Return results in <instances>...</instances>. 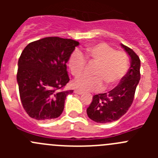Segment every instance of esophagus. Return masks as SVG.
I'll use <instances>...</instances> for the list:
<instances>
[{
    "instance_id": "obj_1",
    "label": "esophagus",
    "mask_w": 158,
    "mask_h": 158,
    "mask_svg": "<svg viewBox=\"0 0 158 158\" xmlns=\"http://www.w3.org/2000/svg\"><path fill=\"white\" fill-rule=\"evenodd\" d=\"M74 93H76V94L82 95V94H83V92L80 91V90H77V89H75V90H74Z\"/></svg>"
}]
</instances>
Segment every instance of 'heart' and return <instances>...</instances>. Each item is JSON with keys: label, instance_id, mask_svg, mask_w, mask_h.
I'll return each instance as SVG.
<instances>
[{"label": "heart", "instance_id": "heart-1", "mask_svg": "<svg viewBox=\"0 0 158 158\" xmlns=\"http://www.w3.org/2000/svg\"><path fill=\"white\" fill-rule=\"evenodd\" d=\"M89 65H94L90 71L92 77H81L73 83L76 89L83 91H94L103 86L109 89L116 86L129 69V57L126 52L115 51L105 43L88 46L84 51ZM85 58L79 52L71 54L68 60L69 70L77 77L84 73L86 67Z\"/></svg>", "mask_w": 158, "mask_h": 158}]
</instances>
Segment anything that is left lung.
Instances as JSON below:
<instances>
[{"mask_svg": "<svg viewBox=\"0 0 158 158\" xmlns=\"http://www.w3.org/2000/svg\"><path fill=\"white\" fill-rule=\"evenodd\" d=\"M122 47L131 57V68L115 89L108 93L93 96L86 111L88 116L96 123H107L118 120L133 103L141 77L140 59L132 49L123 44Z\"/></svg>", "mask_w": 158, "mask_h": 158, "instance_id": "obj_1", "label": "left lung"}]
</instances>
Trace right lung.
<instances>
[{
    "label": "right lung",
    "instance_id": "1",
    "mask_svg": "<svg viewBox=\"0 0 158 158\" xmlns=\"http://www.w3.org/2000/svg\"><path fill=\"white\" fill-rule=\"evenodd\" d=\"M79 43L70 39L46 37L31 42L18 61L17 83L27 115L37 120L61 115L65 97L73 90H62L69 81L66 63Z\"/></svg>",
    "mask_w": 158,
    "mask_h": 158
}]
</instances>
